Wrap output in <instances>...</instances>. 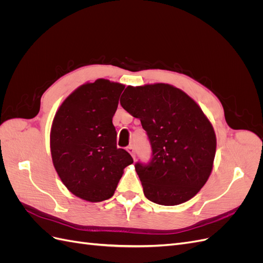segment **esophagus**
<instances>
[{
  "mask_svg": "<svg viewBox=\"0 0 263 263\" xmlns=\"http://www.w3.org/2000/svg\"><path fill=\"white\" fill-rule=\"evenodd\" d=\"M127 151L132 155V157L135 159L136 158V150H135V147L134 146H128L127 147Z\"/></svg>",
  "mask_w": 263,
  "mask_h": 263,
  "instance_id": "1",
  "label": "esophagus"
}]
</instances>
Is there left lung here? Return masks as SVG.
I'll return each mask as SVG.
<instances>
[{
    "label": "left lung",
    "instance_id": "1",
    "mask_svg": "<svg viewBox=\"0 0 263 263\" xmlns=\"http://www.w3.org/2000/svg\"><path fill=\"white\" fill-rule=\"evenodd\" d=\"M121 105L140 119L153 151L148 163L135 164L145 196L172 206L196 195L210 178L216 153L214 128L201 107L164 83L127 86Z\"/></svg>",
    "mask_w": 263,
    "mask_h": 263
}]
</instances>
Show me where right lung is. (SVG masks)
<instances>
[{
  "label": "right lung",
  "instance_id": "add662e5",
  "mask_svg": "<svg viewBox=\"0 0 263 263\" xmlns=\"http://www.w3.org/2000/svg\"><path fill=\"white\" fill-rule=\"evenodd\" d=\"M99 79L78 87L63 101L50 132L52 162L71 193L89 202L112 197L124 169L134 162L117 148L113 116L124 90Z\"/></svg>",
  "mask_w": 263,
  "mask_h": 263
}]
</instances>
